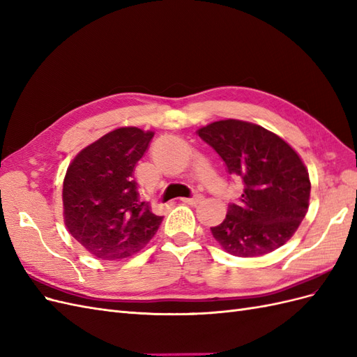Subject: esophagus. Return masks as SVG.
<instances>
[{"label":"esophagus","instance_id":"1","mask_svg":"<svg viewBox=\"0 0 357 357\" xmlns=\"http://www.w3.org/2000/svg\"><path fill=\"white\" fill-rule=\"evenodd\" d=\"M181 201L185 204H189V205H197L198 202L202 201V197L198 195V193H195V195H193L192 198H181Z\"/></svg>","mask_w":357,"mask_h":357}]
</instances>
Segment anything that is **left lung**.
I'll use <instances>...</instances> for the list:
<instances>
[{"label": "left lung", "instance_id": "8db88e82", "mask_svg": "<svg viewBox=\"0 0 357 357\" xmlns=\"http://www.w3.org/2000/svg\"><path fill=\"white\" fill-rule=\"evenodd\" d=\"M198 135L238 177L243 193L211 234L229 255L262 256L287 243L308 211L311 183L299 155L268 129L236 119L213 122Z\"/></svg>", "mask_w": 357, "mask_h": 357}]
</instances>
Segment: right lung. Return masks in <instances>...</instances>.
I'll list each match as a JSON object with an SVG mask.
<instances>
[{"label":"right lung","instance_id":"add662e5","mask_svg":"<svg viewBox=\"0 0 357 357\" xmlns=\"http://www.w3.org/2000/svg\"><path fill=\"white\" fill-rule=\"evenodd\" d=\"M153 135L135 126L117 128L84 147L67 169L63 222L74 240L102 261L142 250L164 219L139 199L134 180Z\"/></svg>","mask_w":357,"mask_h":357}]
</instances>
